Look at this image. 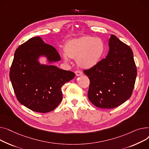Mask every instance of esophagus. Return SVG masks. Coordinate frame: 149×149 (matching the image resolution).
Masks as SVG:
<instances>
[{
    "label": "esophagus",
    "instance_id": "esophagus-1",
    "mask_svg": "<svg viewBox=\"0 0 149 149\" xmlns=\"http://www.w3.org/2000/svg\"><path fill=\"white\" fill-rule=\"evenodd\" d=\"M75 74H76V76H82V75L83 74V73H82L81 72L79 71V70L76 71V72H75Z\"/></svg>",
    "mask_w": 149,
    "mask_h": 149
}]
</instances>
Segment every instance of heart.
<instances>
[{"mask_svg":"<svg viewBox=\"0 0 149 149\" xmlns=\"http://www.w3.org/2000/svg\"><path fill=\"white\" fill-rule=\"evenodd\" d=\"M64 53L61 54L66 63L70 58L76 59L77 65L90 69L97 65L104 51V43L98 37H82L67 42L64 47Z\"/></svg>","mask_w":149,"mask_h":149,"instance_id":"obj_1","label":"heart"}]
</instances>
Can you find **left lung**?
<instances>
[{"mask_svg": "<svg viewBox=\"0 0 149 149\" xmlns=\"http://www.w3.org/2000/svg\"><path fill=\"white\" fill-rule=\"evenodd\" d=\"M106 58L84 71L90 81L88 97L98 108H116L132 95L137 75L130 47L114 35L109 39Z\"/></svg>", "mask_w": 149, "mask_h": 149, "instance_id": "8db88e82", "label": "left lung"}]
</instances>
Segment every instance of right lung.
I'll return each mask as SVG.
<instances>
[{"instance_id":"add662e5","label":"right lung","mask_w":149,"mask_h":149,"mask_svg":"<svg viewBox=\"0 0 149 149\" xmlns=\"http://www.w3.org/2000/svg\"><path fill=\"white\" fill-rule=\"evenodd\" d=\"M45 57L46 64L39 59ZM61 60L56 50L41 37H33L15 52L10 78L17 100L28 109L41 113L55 109L63 100L62 87L74 77L70 71L53 63Z\"/></svg>"}]
</instances>
